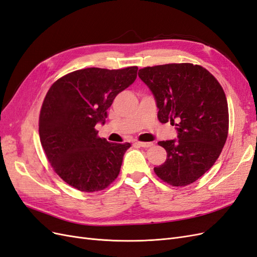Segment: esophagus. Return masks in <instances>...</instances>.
<instances>
[{"instance_id": "obj_1", "label": "esophagus", "mask_w": 257, "mask_h": 257, "mask_svg": "<svg viewBox=\"0 0 257 257\" xmlns=\"http://www.w3.org/2000/svg\"><path fill=\"white\" fill-rule=\"evenodd\" d=\"M136 144L138 146H141V148H151V146L153 145L152 142H136Z\"/></svg>"}]
</instances>
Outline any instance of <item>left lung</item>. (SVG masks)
Wrapping results in <instances>:
<instances>
[{
	"label": "left lung",
	"mask_w": 257,
	"mask_h": 257,
	"mask_svg": "<svg viewBox=\"0 0 257 257\" xmlns=\"http://www.w3.org/2000/svg\"><path fill=\"white\" fill-rule=\"evenodd\" d=\"M158 107L160 122L177 126L178 140L159 141L167 151L154 168L172 186L192 184L214 165L228 135V105L217 79L200 65L170 63L139 70Z\"/></svg>",
	"instance_id": "obj_1"
}]
</instances>
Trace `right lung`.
Segmentation results:
<instances>
[{"label": "right lung", "instance_id": "obj_1", "mask_svg": "<svg viewBox=\"0 0 257 257\" xmlns=\"http://www.w3.org/2000/svg\"><path fill=\"white\" fill-rule=\"evenodd\" d=\"M138 67L88 68L53 84L40 113L41 143L55 172L80 192H98L118 177L130 143H109L98 137L115 97L137 78Z\"/></svg>", "mask_w": 257, "mask_h": 257}]
</instances>
